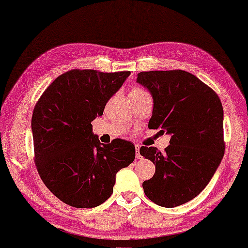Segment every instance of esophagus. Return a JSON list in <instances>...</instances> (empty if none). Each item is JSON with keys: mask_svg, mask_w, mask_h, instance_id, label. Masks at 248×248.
Instances as JSON below:
<instances>
[{"mask_svg": "<svg viewBox=\"0 0 248 248\" xmlns=\"http://www.w3.org/2000/svg\"><path fill=\"white\" fill-rule=\"evenodd\" d=\"M136 149V159H142V156L140 155V152H139V149H140V147L139 145H136L135 147Z\"/></svg>", "mask_w": 248, "mask_h": 248, "instance_id": "34e87169", "label": "esophagus"}]
</instances>
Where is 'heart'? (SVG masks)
<instances>
[{"instance_id":"heart-1","label":"heart","mask_w":248,"mask_h":248,"mask_svg":"<svg viewBox=\"0 0 248 248\" xmlns=\"http://www.w3.org/2000/svg\"><path fill=\"white\" fill-rule=\"evenodd\" d=\"M142 93H145L142 89L140 88H133L130 92V96H138V95H141Z\"/></svg>"}]
</instances>
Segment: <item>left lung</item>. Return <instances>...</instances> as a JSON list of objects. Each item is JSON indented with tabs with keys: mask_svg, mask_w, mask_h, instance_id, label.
I'll list each match as a JSON object with an SVG mask.
<instances>
[{
	"mask_svg": "<svg viewBox=\"0 0 248 248\" xmlns=\"http://www.w3.org/2000/svg\"><path fill=\"white\" fill-rule=\"evenodd\" d=\"M136 81L150 91L153 112L149 128L170 135L163 153L141 147L140 155L155 164L143 181L148 198L163 207L194 199L213 178L224 155L223 108L218 95L183 70L140 72Z\"/></svg>",
	"mask_w": 248,
	"mask_h": 248,
	"instance_id": "8db88e82",
	"label": "left lung"
}]
</instances>
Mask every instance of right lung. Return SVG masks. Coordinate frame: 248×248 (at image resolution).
Here are the masks:
<instances>
[{
	"label": "right lung",
	"instance_id": "1",
	"mask_svg": "<svg viewBox=\"0 0 248 248\" xmlns=\"http://www.w3.org/2000/svg\"><path fill=\"white\" fill-rule=\"evenodd\" d=\"M130 74L71 70L55 78L34 107L36 169L50 192L68 205H100L112 195L118 170L135 159L132 142L101 143L91 124Z\"/></svg>",
	"mask_w": 248,
	"mask_h": 248
}]
</instances>
